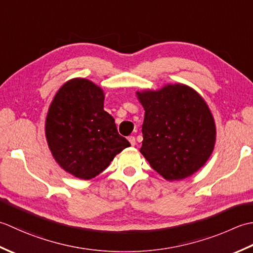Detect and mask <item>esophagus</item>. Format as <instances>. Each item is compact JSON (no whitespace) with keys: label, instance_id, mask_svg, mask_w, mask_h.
Here are the masks:
<instances>
[{"label":"esophagus","instance_id":"obj_1","mask_svg":"<svg viewBox=\"0 0 253 253\" xmlns=\"http://www.w3.org/2000/svg\"><path fill=\"white\" fill-rule=\"evenodd\" d=\"M127 140H128V142H130L131 143V145L132 146H134V145H135V144H136V140H135V137H134V136H128L127 137Z\"/></svg>","mask_w":253,"mask_h":253}]
</instances>
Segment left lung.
I'll return each instance as SVG.
<instances>
[{
	"label": "left lung",
	"mask_w": 253,
	"mask_h": 253,
	"mask_svg": "<svg viewBox=\"0 0 253 253\" xmlns=\"http://www.w3.org/2000/svg\"><path fill=\"white\" fill-rule=\"evenodd\" d=\"M145 110L141 153L166 180H181L212 154L216 128L212 113L194 89L182 84L137 91Z\"/></svg>",
	"instance_id": "obj_1"
}]
</instances>
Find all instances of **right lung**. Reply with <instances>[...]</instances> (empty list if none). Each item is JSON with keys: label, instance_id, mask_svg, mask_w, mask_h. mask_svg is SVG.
<instances>
[{"label": "right lung", "instance_id": "1", "mask_svg": "<svg viewBox=\"0 0 253 253\" xmlns=\"http://www.w3.org/2000/svg\"><path fill=\"white\" fill-rule=\"evenodd\" d=\"M104 99L99 86L74 79L61 87L50 105L45 120L49 148L56 163L76 178L98 176L131 145L104 110Z\"/></svg>", "mask_w": 253, "mask_h": 253}]
</instances>
